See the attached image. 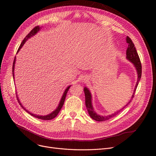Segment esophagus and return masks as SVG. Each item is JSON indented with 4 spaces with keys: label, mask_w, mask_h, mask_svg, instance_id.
<instances>
[{
    "label": "esophagus",
    "mask_w": 156,
    "mask_h": 156,
    "mask_svg": "<svg viewBox=\"0 0 156 156\" xmlns=\"http://www.w3.org/2000/svg\"><path fill=\"white\" fill-rule=\"evenodd\" d=\"M86 80V77H83V79H82V80L83 81H84V80Z\"/></svg>",
    "instance_id": "obj_1"
}]
</instances>
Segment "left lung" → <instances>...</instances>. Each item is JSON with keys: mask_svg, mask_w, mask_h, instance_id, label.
Here are the masks:
<instances>
[{"mask_svg": "<svg viewBox=\"0 0 156 156\" xmlns=\"http://www.w3.org/2000/svg\"><path fill=\"white\" fill-rule=\"evenodd\" d=\"M126 41L127 43H128V48L126 51V55H127V59L130 61V62H132V63L134 64L136 69L137 70V73H138V80H137V83L136 84L135 86V89L134 90V93L133 94L131 97V98L129 101V102L126 104V105L125 106L123 107L120 110H118V111L115 112V113L106 116H100L98 115H97L95 111L93 110V105H92V102H91V93L90 91V90L87 88H84V93H85V103H86V106L87 108V110L88 111V113L89 115L90 116V117L92 118V119L95 120L96 121L98 122H103V121H105V120H109V118H112V117H114L115 116H116L118 113H120V111L122 109H123L125 108L126 106L131 102V101L133 100L134 96V93L136 91V88L137 86L138 85V83L140 80L141 77V61L139 58V55L138 54V52H137L136 48L134 47V44L133 43V41L131 40L129 36H127L126 38Z\"/></svg>", "mask_w": 156, "mask_h": 156, "instance_id": "1", "label": "left lung"}]
</instances>
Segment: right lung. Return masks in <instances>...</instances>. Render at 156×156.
Instances as JSON below:
<instances>
[{
	"label": "right lung",
	"mask_w": 156,
	"mask_h": 156,
	"mask_svg": "<svg viewBox=\"0 0 156 156\" xmlns=\"http://www.w3.org/2000/svg\"><path fill=\"white\" fill-rule=\"evenodd\" d=\"M40 29H41V27H40V26H36L34 28H33L32 30H31L30 31V33L26 36V38H25L23 39V40L22 41V43L20 44L19 48H18V51H17V52H16V53H18V52H19L20 48H21L22 47V46L24 45V43H26V41L29 38H30V37H32L33 36H34V34H36L37 33H38V31L40 30ZM15 61H16V57H15V59H14L13 63V77H14V68H15ZM13 79H14V78H13ZM70 86H69L68 87H67V88H66V89L65 90V91H64L63 95V96H62V97H61L60 102H59V105L58 106V108H56V109H55V111H54L52 112V113H51V114H48V115H45V116L36 115H34V114H33V113H30V112H29L27 109H26L24 108V107L22 105V104L20 102L19 100H18V98L17 95H16V98H17V100H18V102H19L20 105H21V107H22L25 111H26V112H27V113H28L29 114H30V115L33 116L34 117H36V118H38V119L44 120H49L53 119V118H54L55 116H56L58 115V114L59 113V112L60 111L61 109L62 108V107H63V104H64V102H65V98H66V94H67V92H68V90H69V88H70Z\"/></svg>",
	"instance_id": "add662e5"
}]
</instances>
